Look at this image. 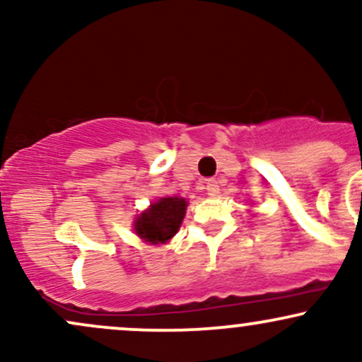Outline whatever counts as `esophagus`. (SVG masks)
I'll return each mask as SVG.
<instances>
[{"label": "esophagus", "mask_w": 362, "mask_h": 362, "mask_svg": "<svg viewBox=\"0 0 362 362\" xmlns=\"http://www.w3.org/2000/svg\"><path fill=\"white\" fill-rule=\"evenodd\" d=\"M206 190L209 195H218L219 194V185H218V180H214V178H209V180L206 182Z\"/></svg>", "instance_id": "obj_1"}]
</instances>
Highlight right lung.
<instances>
[{"label": "right lung", "instance_id": "add662e5", "mask_svg": "<svg viewBox=\"0 0 362 362\" xmlns=\"http://www.w3.org/2000/svg\"><path fill=\"white\" fill-rule=\"evenodd\" d=\"M187 201L182 197H163L151 204L136 219L134 230L149 243H165L177 233L185 216Z\"/></svg>", "mask_w": 362, "mask_h": 362}]
</instances>
